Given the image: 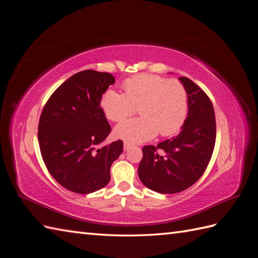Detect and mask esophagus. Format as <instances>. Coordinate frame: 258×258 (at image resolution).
Returning a JSON list of instances; mask_svg holds the SVG:
<instances>
[{"label":"esophagus","mask_w":258,"mask_h":258,"mask_svg":"<svg viewBox=\"0 0 258 258\" xmlns=\"http://www.w3.org/2000/svg\"><path fill=\"white\" fill-rule=\"evenodd\" d=\"M131 145L129 143H123V151H128Z\"/></svg>","instance_id":"34e87169"}]
</instances>
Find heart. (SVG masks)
Here are the masks:
<instances>
[{"label":"heart","instance_id":"1","mask_svg":"<svg viewBox=\"0 0 258 258\" xmlns=\"http://www.w3.org/2000/svg\"><path fill=\"white\" fill-rule=\"evenodd\" d=\"M123 93L106 90L100 101L107 119L120 121L135 112L141 117L123 120L114 129L116 138L127 143H142L159 135L172 136L181 129L188 111L183 84L158 75L139 74L122 83Z\"/></svg>","mask_w":258,"mask_h":258}]
</instances>
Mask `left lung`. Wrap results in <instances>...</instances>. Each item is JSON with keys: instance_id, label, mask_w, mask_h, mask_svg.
<instances>
[{"instance_id": "1", "label": "left lung", "mask_w": 258, "mask_h": 258, "mask_svg": "<svg viewBox=\"0 0 258 258\" xmlns=\"http://www.w3.org/2000/svg\"><path fill=\"white\" fill-rule=\"evenodd\" d=\"M187 91L188 113L181 132L157 146L143 147L138 174L141 182L160 194H175L196 183L212 157L216 123L212 102L199 86L178 77Z\"/></svg>"}]
</instances>
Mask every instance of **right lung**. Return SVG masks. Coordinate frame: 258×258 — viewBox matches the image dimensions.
<instances>
[{
    "label": "right lung",
    "instance_id": "add662e5",
    "mask_svg": "<svg viewBox=\"0 0 258 258\" xmlns=\"http://www.w3.org/2000/svg\"><path fill=\"white\" fill-rule=\"evenodd\" d=\"M114 83L110 73L79 72L54 90L43 108L37 132L42 157L68 190L90 194L103 188L112 163L122 153L121 140L97 148L111 132L100 101Z\"/></svg>",
    "mask_w": 258,
    "mask_h": 258
}]
</instances>
